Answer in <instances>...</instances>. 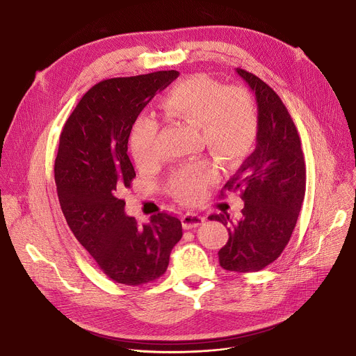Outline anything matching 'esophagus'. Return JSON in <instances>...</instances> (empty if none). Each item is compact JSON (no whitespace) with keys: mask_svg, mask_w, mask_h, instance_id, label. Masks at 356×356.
I'll use <instances>...</instances> for the list:
<instances>
[{"mask_svg":"<svg viewBox=\"0 0 356 356\" xmlns=\"http://www.w3.org/2000/svg\"><path fill=\"white\" fill-rule=\"evenodd\" d=\"M204 222V217L196 214V213H186L181 216V224L186 230L196 229L200 224Z\"/></svg>","mask_w":356,"mask_h":356,"instance_id":"1","label":"esophagus"}]
</instances>
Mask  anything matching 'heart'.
<instances>
[{
	"mask_svg": "<svg viewBox=\"0 0 356 356\" xmlns=\"http://www.w3.org/2000/svg\"><path fill=\"white\" fill-rule=\"evenodd\" d=\"M165 118L197 127L199 143L225 166H237L251 152L258 134V112L251 93L241 86H224L209 75L197 74L172 86L159 104ZM159 123L139 116L131 132V150L139 166L157 159ZM217 179L213 161L202 159L176 172L169 191L183 203H191Z\"/></svg>",
	"mask_w": 356,
	"mask_h": 356,
	"instance_id": "b5f03b06",
	"label": "heart"
}]
</instances>
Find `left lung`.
<instances>
[{
    "mask_svg": "<svg viewBox=\"0 0 356 356\" xmlns=\"http://www.w3.org/2000/svg\"><path fill=\"white\" fill-rule=\"evenodd\" d=\"M237 74L255 93L258 134L254 152L224 184L240 191L244 202L237 221L227 213L211 214L229 225V241L218 251L227 271L254 273L275 261L288 244L305 196V163L297 127L280 96L264 81L245 70Z\"/></svg>",
    "mask_w": 356,
    "mask_h": 356,
    "instance_id": "obj_1",
    "label": "left lung"
}]
</instances>
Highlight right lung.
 <instances>
[{
	"label": "right lung",
	"mask_w": 356,
	"mask_h": 356,
	"mask_svg": "<svg viewBox=\"0 0 356 356\" xmlns=\"http://www.w3.org/2000/svg\"><path fill=\"white\" fill-rule=\"evenodd\" d=\"M177 71L112 78L92 86L59 138L55 159L58 199L71 232L111 280L143 285L163 275L181 222L157 213L146 224L124 214L119 191L136 177L127 142L132 126L153 96Z\"/></svg>",
	"instance_id": "obj_1"
}]
</instances>
